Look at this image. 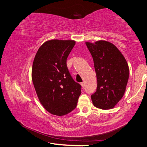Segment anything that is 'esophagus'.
<instances>
[{
  "mask_svg": "<svg viewBox=\"0 0 147 147\" xmlns=\"http://www.w3.org/2000/svg\"><path fill=\"white\" fill-rule=\"evenodd\" d=\"M81 86H82V88H84V86H85V83H84V82L81 83Z\"/></svg>",
  "mask_w": 147,
  "mask_h": 147,
  "instance_id": "obj_1",
  "label": "esophagus"
}]
</instances>
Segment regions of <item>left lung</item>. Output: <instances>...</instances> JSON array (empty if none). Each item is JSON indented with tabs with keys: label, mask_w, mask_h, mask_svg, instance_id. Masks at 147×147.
Listing matches in <instances>:
<instances>
[{
	"label": "left lung",
	"mask_w": 147,
	"mask_h": 147,
	"mask_svg": "<svg viewBox=\"0 0 147 147\" xmlns=\"http://www.w3.org/2000/svg\"><path fill=\"white\" fill-rule=\"evenodd\" d=\"M86 45L93 59L97 88L91 95L93 105L112 109L123 98L129 78V67L121 51L113 43L100 40Z\"/></svg>",
	"instance_id": "left-lung-1"
}]
</instances>
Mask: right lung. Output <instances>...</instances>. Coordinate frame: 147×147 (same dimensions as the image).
<instances>
[{"mask_svg": "<svg viewBox=\"0 0 147 147\" xmlns=\"http://www.w3.org/2000/svg\"><path fill=\"white\" fill-rule=\"evenodd\" d=\"M74 40H49L39 47L32 69V79L43 108L54 115L63 116L76 108L81 86L72 78L67 58Z\"/></svg>", "mask_w": 147, "mask_h": 147, "instance_id": "obj_1", "label": "right lung"}]
</instances>
